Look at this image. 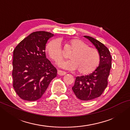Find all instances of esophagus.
<instances>
[{"label": "esophagus", "mask_w": 130, "mask_h": 130, "mask_svg": "<svg viewBox=\"0 0 130 130\" xmlns=\"http://www.w3.org/2000/svg\"><path fill=\"white\" fill-rule=\"evenodd\" d=\"M57 73L58 75L60 76H64L66 74V72H64V71H62V70H58Z\"/></svg>", "instance_id": "esophagus-1"}]
</instances>
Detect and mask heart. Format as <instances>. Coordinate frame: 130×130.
Instances as JSON below:
<instances>
[{
	"label": "heart",
	"instance_id": "obj_1",
	"mask_svg": "<svg viewBox=\"0 0 130 130\" xmlns=\"http://www.w3.org/2000/svg\"><path fill=\"white\" fill-rule=\"evenodd\" d=\"M67 48L72 50L69 54L70 60L60 63L63 68L69 70L77 69L81 74H89L95 71L100 63V55L97 50L89 47L88 44L78 38H72L66 43ZM46 51L51 60L56 63H59L64 58L61 44L58 39H54L48 42Z\"/></svg>",
	"mask_w": 130,
	"mask_h": 130
}]
</instances>
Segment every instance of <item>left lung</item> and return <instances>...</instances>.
I'll return each instance as SVG.
<instances>
[{
	"instance_id": "1",
	"label": "left lung",
	"mask_w": 130,
	"mask_h": 130,
	"mask_svg": "<svg viewBox=\"0 0 130 130\" xmlns=\"http://www.w3.org/2000/svg\"><path fill=\"white\" fill-rule=\"evenodd\" d=\"M84 37L98 50L100 55V63L99 66L92 73L76 77L72 90L78 99L89 101L100 96L107 86L112 57L109 50L102 42L91 37Z\"/></svg>"
}]
</instances>
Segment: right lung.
<instances>
[{
  "label": "right lung",
  "instance_id": "1",
  "mask_svg": "<svg viewBox=\"0 0 130 130\" xmlns=\"http://www.w3.org/2000/svg\"><path fill=\"white\" fill-rule=\"evenodd\" d=\"M54 34L34 32L19 42L13 50V86L21 99L35 101L42 97L57 70L46 58L48 40Z\"/></svg>",
  "mask_w": 130,
  "mask_h": 130
}]
</instances>
